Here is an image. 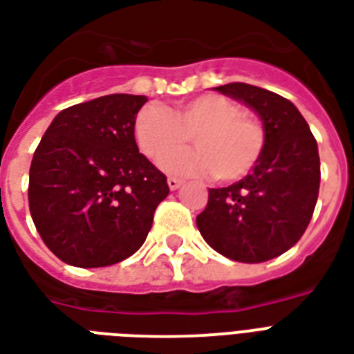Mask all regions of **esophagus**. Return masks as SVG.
I'll return each mask as SVG.
<instances>
[{"mask_svg": "<svg viewBox=\"0 0 354 354\" xmlns=\"http://www.w3.org/2000/svg\"><path fill=\"white\" fill-rule=\"evenodd\" d=\"M168 186H169V190H177V188L183 186V180L177 179V177H168Z\"/></svg>", "mask_w": 354, "mask_h": 354, "instance_id": "1", "label": "esophagus"}]
</instances>
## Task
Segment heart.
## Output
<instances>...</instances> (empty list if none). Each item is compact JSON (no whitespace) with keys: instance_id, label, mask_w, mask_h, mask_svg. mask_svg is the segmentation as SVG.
Returning a JSON list of instances; mask_svg holds the SVG:
<instances>
[{"instance_id":"heart-1","label":"heart","mask_w":354,"mask_h":354,"mask_svg":"<svg viewBox=\"0 0 354 354\" xmlns=\"http://www.w3.org/2000/svg\"><path fill=\"white\" fill-rule=\"evenodd\" d=\"M194 134L196 150L178 152ZM134 138L140 151L171 174H214L231 183L248 175L266 146L264 125L245 114L240 103L220 94H201L183 101L174 112L147 105L134 120Z\"/></svg>"}]
</instances>
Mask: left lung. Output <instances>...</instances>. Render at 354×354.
I'll return each mask as SVG.
<instances>
[{"label": "left lung", "mask_w": 354, "mask_h": 354, "mask_svg": "<svg viewBox=\"0 0 354 354\" xmlns=\"http://www.w3.org/2000/svg\"><path fill=\"white\" fill-rule=\"evenodd\" d=\"M214 90L259 114L266 146L251 174L208 190L197 229L227 259L259 264L294 248L310 223L322 175L316 138L294 103L275 92L245 83Z\"/></svg>", "instance_id": "1"}]
</instances>
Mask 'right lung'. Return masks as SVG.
<instances>
[{"label":"right lung","instance_id":"obj_1","mask_svg":"<svg viewBox=\"0 0 354 354\" xmlns=\"http://www.w3.org/2000/svg\"><path fill=\"white\" fill-rule=\"evenodd\" d=\"M146 95L111 94L60 111L29 169V210L38 234L62 262L103 268L146 242L169 194L134 140Z\"/></svg>","mask_w":354,"mask_h":354}]
</instances>
